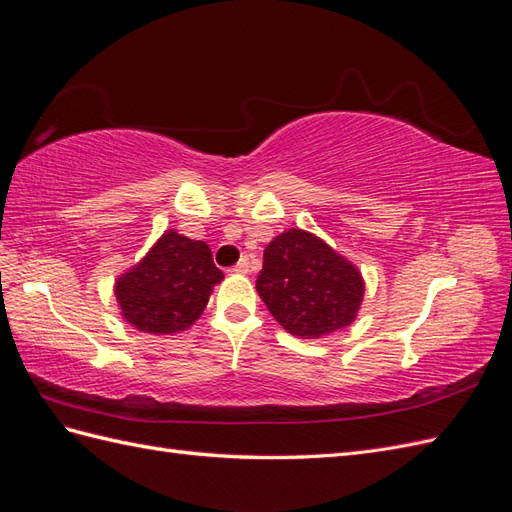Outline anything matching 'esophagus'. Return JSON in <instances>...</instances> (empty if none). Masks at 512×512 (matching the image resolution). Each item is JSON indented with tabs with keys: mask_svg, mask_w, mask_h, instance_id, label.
<instances>
[{
	"mask_svg": "<svg viewBox=\"0 0 512 512\" xmlns=\"http://www.w3.org/2000/svg\"><path fill=\"white\" fill-rule=\"evenodd\" d=\"M248 268H251V261H248V257H242L237 264L231 268V272H237V275H246Z\"/></svg>",
	"mask_w": 512,
	"mask_h": 512,
	"instance_id": "obj_1",
	"label": "esophagus"
}]
</instances>
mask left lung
<instances>
[{
	"instance_id": "8db88e82",
	"label": "left lung",
	"mask_w": 512,
	"mask_h": 512,
	"mask_svg": "<svg viewBox=\"0 0 512 512\" xmlns=\"http://www.w3.org/2000/svg\"><path fill=\"white\" fill-rule=\"evenodd\" d=\"M257 292L290 334L320 338L353 323L364 281L316 235L290 229L266 246Z\"/></svg>"
}]
</instances>
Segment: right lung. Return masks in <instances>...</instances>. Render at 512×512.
<instances>
[{
    "instance_id": "1",
    "label": "right lung",
    "mask_w": 512,
    "mask_h": 512,
    "mask_svg": "<svg viewBox=\"0 0 512 512\" xmlns=\"http://www.w3.org/2000/svg\"><path fill=\"white\" fill-rule=\"evenodd\" d=\"M222 279L205 242L168 231L120 277L115 296L130 325L144 334L172 336L196 323Z\"/></svg>"
}]
</instances>
